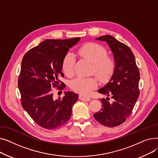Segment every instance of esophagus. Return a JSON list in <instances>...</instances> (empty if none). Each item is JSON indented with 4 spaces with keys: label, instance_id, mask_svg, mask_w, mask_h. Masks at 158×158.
<instances>
[{
    "label": "esophagus",
    "instance_id": "34e87169",
    "mask_svg": "<svg viewBox=\"0 0 158 158\" xmlns=\"http://www.w3.org/2000/svg\"><path fill=\"white\" fill-rule=\"evenodd\" d=\"M79 99L81 101H86V102H88V101H91V97H88V96H86V95H82V94H80L79 95Z\"/></svg>",
    "mask_w": 158,
    "mask_h": 158
}]
</instances>
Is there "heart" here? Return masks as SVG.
<instances>
[{
	"label": "heart",
	"mask_w": 158,
	"mask_h": 158,
	"mask_svg": "<svg viewBox=\"0 0 158 158\" xmlns=\"http://www.w3.org/2000/svg\"><path fill=\"white\" fill-rule=\"evenodd\" d=\"M82 56L94 63V70L97 76L102 80L108 78L114 69V62L112 58L107 56L106 50L100 45L89 43L79 49ZM76 58L72 53H69L63 63V70L67 76H72L74 71ZM97 81L94 77L82 76L74 79L70 83V87L82 95H88L97 86Z\"/></svg>",
	"instance_id": "b5f03b06"
}]
</instances>
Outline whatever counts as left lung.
Masks as SVG:
<instances>
[{"instance_id":"1","label":"left lung","mask_w":158,"mask_h":158,"mask_svg":"<svg viewBox=\"0 0 158 158\" xmlns=\"http://www.w3.org/2000/svg\"><path fill=\"white\" fill-rule=\"evenodd\" d=\"M105 41L111 50L114 69L109 82L98 92L107 97L100 100L102 109L95 119L107 127H115L125 122L132 113L139 95V72L131 48L111 35L96 38ZM112 97L109 101V96Z\"/></svg>"}]
</instances>
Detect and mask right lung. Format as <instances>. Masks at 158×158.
<instances>
[{
  "label": "right lung",
  "mask_w": 158,
  "mask_h": 158,
  "mask_svg": "<svg viewBox=\"0 0 158 158\" xmlns=\"http://www.w3.org/2000/svg\"><path fill=\"white\" fill-rule=\"evenodd\" d=\"M80 39L46 40L29 50L23 57L18 82L22 106L41 127L56 129L71 117L72 107L79 95L64 92L62 98L55 99L52 88H60L59 77L64 76V57Z\"/></svg>",
  "instance_id": "obj_1"
}]
</instances>
